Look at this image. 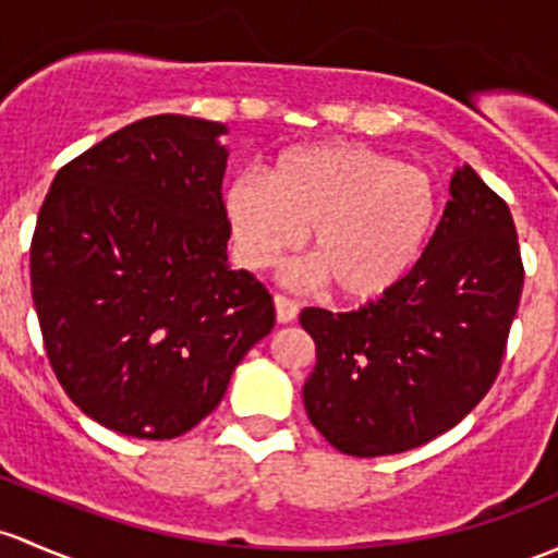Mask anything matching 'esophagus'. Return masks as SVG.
<instances>
[{"label":"esophagus","mask_w":558,"mask_h":558,"mask_svg":"<svg viewBox=\"0 0 558 558\" xmlns=\"http://www.w3.org/2000/svg\"><path fill=\"white\" fill-rule=\"evenodd\" d=\"M299 315V304L294 299L278 294L275 296V318H278V324H291V320H296Z\"/></svg>","instance_id":"34e87169"}]
</instances>
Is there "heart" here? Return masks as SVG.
<instances>
[{"label": "heart", "mask_w": 558, "mask_h": 558, "mask_svg": "<svg viewBox=\"0 0 558 558\" xmlns=\"http://www.w3.org/2000/svg\"><path fill=\"white\" fill-rule=\"evenodd\" d=\"M221 203L245 264L272 267L310 230L315 278L350 302L390 294L414 272L441 208L430 173L361 144L280 151L267 179L234 175Z\"/></svg>", "instance_id": "obj_1"}]
</instances>
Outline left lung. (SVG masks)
Listing matches in <instances>:
<instances>
[{"mask_svg":"<svg viewBox=\"0 0 558 558\" xmlns=\"http://www.w3.org/2000/svg\"><path fill=\"white\" fill-rule=\"evenodd\" d=\"M449 195L425 256L390 294L353 313L299 315L318 353L304 409L344 454L433 441L476 409L500 372L524 286L513 216L471 166L457 168Z\"/></svg>","mask_w":558,"mask_h":558,"instance_id":"8db88e82","label":"left lung"}]
</instances>
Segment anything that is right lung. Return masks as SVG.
<instances>
[{
    "instance_id": "obj_1",
    "label": "right lung",
    "mask_w": 558,
    "mask_h": 558,
    "mask_svg": "<svg viewBox=\"0 0 558 558\" xmlns=\"http://www.w3.org/2000/svg\"><path fill=\"white\" fill-rule=\"evenodd\" d=\"M227 125L131 122L58 171L32 238V296L66 396L131 438H175L225 398L275 326L269 291L227 259Z\"/></svg>"
}]
</instances>
